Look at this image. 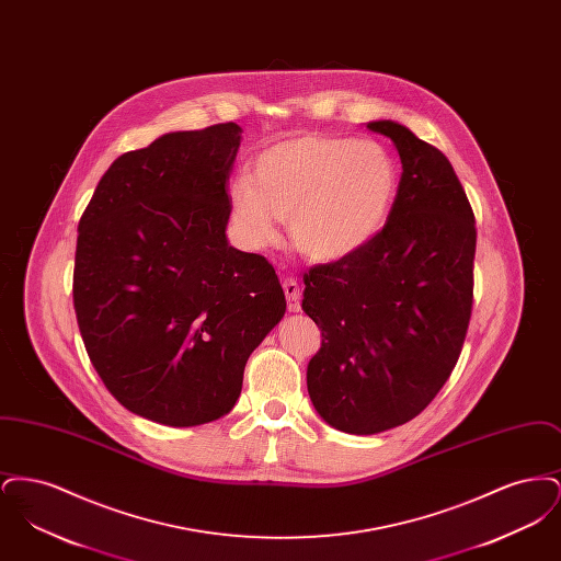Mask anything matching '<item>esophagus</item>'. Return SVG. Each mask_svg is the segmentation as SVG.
<instances>
[{"label":"esophagus","mask_w":561,"mask_h":561,"mask_svg":"<svg viewBox=\"0 0 561 561\" xmlns=\"http://www.w3.org/2000/svg\"><path fill=\"white\" fill-rule=\"evenodd\" d=\"M284 293H286V298H288V309L293 313H298L300 311V286H298V282L294 277H286L284 279Z\"/></svg>","instance_id":"1"}]
</instances>
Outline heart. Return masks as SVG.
<instances>
[{
    "mask_svg": "<svg viewBox=\"0 0 561 561\" xmlns=\"http://www.w3.org/2000/svg\"><path fill=\"white\" fill-rule=\"evenodd\" d=\"M398 188V161L376 140L307 134L265 149L252 176L238 174L227 195L250 245L271 243L279 218H290L300 254L339 263L378 238Z\"/></svg>",
    "mask_w": 561,
    "mask_h": 561,
    "instance_id": "heart-1",
    "label": "heart"
}]
</instances>
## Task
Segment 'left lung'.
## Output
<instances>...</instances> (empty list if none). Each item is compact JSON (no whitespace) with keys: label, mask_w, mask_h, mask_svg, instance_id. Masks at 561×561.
I'll list each match as a JSON object with an SVG mask.
<instances>
[{"label":"left lung","mask_w":561,"mask_h":561,"mask_svg":"<svg viewBox=\"0 0 561 561\" xmlns=\"http://www.w3.org/2000/svg\"><path fill=\"white\" fill-rule=\"evenodd\" d=\"M398 197L378 238L305 273L302 311L321 347L307 389L330 427L374 435L419 416L450 378L473 305L476 216L448 158L391 119Z\"/></svg>","instance_id":"8db88e82"}]
</instances>
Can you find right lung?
Wrapping results in <instances>:
<instances>
[{
  "label": "right lung",
  "mask_w": 561,
  "mask_h": 561,
  "mask_svg": "<svg viewBox=\"0 0 561 561\" xmlns=\"http://www.w3.org/2000/svg\"><path fill=\"white\" fill-rule=\"evenodd\" d=\"M241 128L168 133L108 165L81 214L73 305L108 393L195 427L231 412L250 353L286 313L265 256L229 245Z\"/></svg>",
  "instance_id": "1"
}]
</instances>
